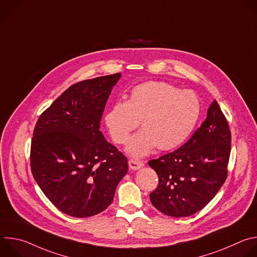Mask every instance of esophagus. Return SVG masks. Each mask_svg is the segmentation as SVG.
<instances>
[{
	"label": "esophagus",
	"instance_id": "esophagus-1",
	"mask_svg": "<svg viewBox=\"0 0 257 257\" xmlns=\"http://www.w3.org/2000/svg\"><path fill=\"white\" fill-rule=\"evenodd\" d=\"M128 164L131 170H138L144 166V164L141 161H137V160H129Z\"/></svg>",
	"mask_w": 257,
	"mask_h": 257
}]
</instances>
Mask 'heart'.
Instances as JSON below:
<instances>
[{"instance_id": "heart-1", "label": "heart", "mask_w": 257, "mask_h": 257, "mask_svg": "<svg viewBox=\"0 0 257 257\" xmlns=\"http://www.w3.org/2000/svg\"><path fill=\"white\" fill-rule=\"evenodd\" d=\"M200 112L197 96L190 90L160 81H148L132 88L128 100L115 102L104 116L113 140L127 143L139 121L143 127L130 139L127 153L134 158L149 155L157 146L169 151L184 142Z\"/></svg>"}]
</instances>
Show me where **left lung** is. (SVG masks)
<instances>
[{
    "label": "left lung",
    "instance_id": "obj_1",
    "mask_svg": "<svg viewBox=\"0 0 257 257\" xmlns=\"http://www.w3.org/2000/svg\"><path fill=\"white\" fill-rule=\"evenodd\" d=\"M231 131L216 100L191 138L177 151L149 162L159 176L150 195L164 214L183 217L203 208L221 189L228 175Z\"/></svg>",
    "mask_w": 257,
    "mask_h": 257
}]
</instances>
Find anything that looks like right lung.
<instances>
[{
    "label": "right lung",
    "instance_id": "obj_1",
    "mask_svg": "<svg viewBox=\"0 0 257 257\" xmlns=\"http://www.w3.org/2000/svg\"><path fill=\"white\" fill-rule=\"evenodd\" d=\"M121 73L83 80L66 89L33 130L34 180L62 212L87 217L112 203L128 171L127 158L99 131L103 109Z\"/></svg>",
    "mask_w": 257,
    "mask_h": 257
}]
</instances>
